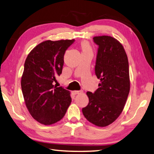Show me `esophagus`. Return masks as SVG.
<instances>
[{"instance_id":"1","label":"esophagus","mask_w":154,"mask_h":154,"mask_svg":"<svg viewBox=\"0 0 154 154\" xmlns=\"http://www.w3.org/2000/svg\"><path fill=\"white\" fill-rule=\"evenodd\" d=\"M73 93L74 94H80L82 93V90H78V91H74Z\"/></svg>"}]
</instances>
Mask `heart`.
Listing matches in <instances>:
<instances>
[{
  "mask_svg": "<svg viewBox=\"0 0 154 154\" xmlns=\"http://www.w3.org/2000/svg\"><path fill=\"white\" fill-rule=\"evenodd\" d=\"M80 48L82 52H92V47H91L90 43L84 40L82 41L80 43Z\"/></svg>",
  "mask_w": 154,
  "mask_h": 154,
  "instance_id": "heart-1",
  "label": "heart"
}]
</instances>
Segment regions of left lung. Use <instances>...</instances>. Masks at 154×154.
I'll list each match as a JSON object with an SVG mask.
<instances>
[{
	"instance_id": "1",
	"label": "left lung",
	"mask_w": 154,
	"mask_h": 154,
	"mask_svg": "<svg viewBox=\"0 0 154 154\" xmlns=\"http://www.w3.org/2000/svg\"><path fill=\"white\" fill-rule=\"evenodd\" d=\"M98 46L95 74L100 80L94 92H88V104L82 108L88 121L99 127L114 122L123 110L130 92L129 64L123 46L112 36L93 38Z\"/></svg>"
}]
</instances>
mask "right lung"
<instances>
[{
    "mask_svg": "<svg viewBox=\"0 0 154 154\" xmlns=\"http://www.w3.org/2000/svg\"><path fill=\"white\" fill-rule=\"evenodd\" d=\"M74 41L42 42L31 51L25 60L22 91L30 114L40 124L51 125L60 120L72 102L69 91L52 83L62 74L65 52Z\"/></svg>",
    "mask_w": 154,
    "mask_h": 154,
    "instance_id": "right-lung-1",
    "label": "right lung"
}]
</instances>
